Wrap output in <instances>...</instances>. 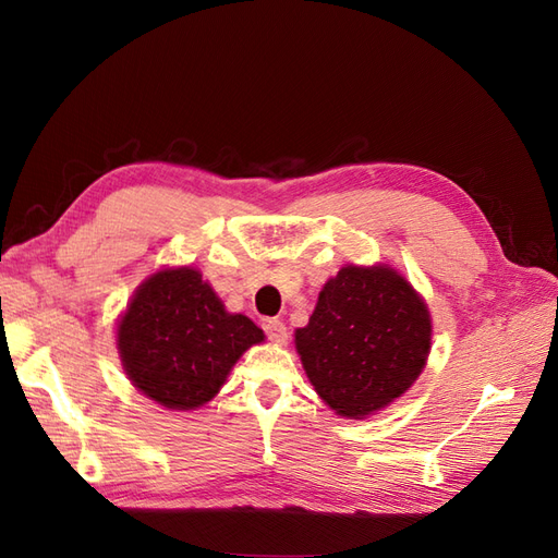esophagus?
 Returning a JSON list of instances; mask_svg holds the SVG:
<instances>
[{"label": "esophagus", "mask_w": 558, "mask_h": 558, "mask_svg": "<svg viewBox=\"0 0 558 558\" xmlns=\"http://www.w3.org/2000/svg\"><path fill=\"white\" fill-rule=\"evenodd\" d=\"M265 335L277 344H286V340H289V332H286L283 320H279V318H267L265 320Z\"/></svg>", "instance_id": "obj_1"}]
</instances>
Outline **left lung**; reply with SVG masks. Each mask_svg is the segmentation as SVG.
<instances>
[{
    "label": "left lung",
    "mask_w": 558,
    "mask_h": 558,
    "mask_svg": "<svg viewBox=\"0 0 558 558\" xmlns=\"http://www.w3.org/2000/svg\"><path fill=\"white\" fill-rule=\"evenodd\" d=\"M305 373L340 416L363 418L402 396L430 351V316L391 267L347 265L295 330Z\"/></svg>",
    "instance_id": "8db88e82"
}]
</instances>
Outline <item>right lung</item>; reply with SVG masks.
Wrapping results in <instances>:
<instances>
[{
    "label": "right lung",
    "instance_id": "add662e5",
    "mask_svg": "<svg viewBox=\"0 0 558 558\" xmlns=\"http://www.w3.org/2000/svg\"><path fill=\"white\" fill-rule=\"evenodd\" d=\"M263 337L248 316L223 310L197 269L179 267L140 286L118 324V351L144 396L170 410H195Z\"/></svg>",
    "mask_w": 558,
    "mask_h": 558
}]
</instances>
